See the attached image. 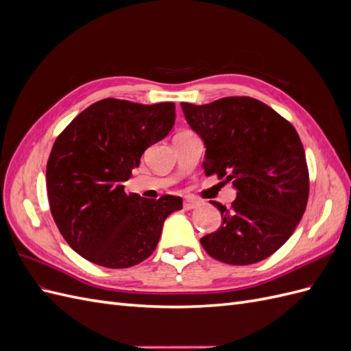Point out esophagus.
Returning <instances> with one entry per match:
<instances>
[{"instance_id":"obj_1","label":"esophagus","mask_w":351,"mask_h":351,"mask_svg":"<svg viewBox=\"0 0 351 351\" xmlns=\"http://www.w3.org/2000/svg\"><path fill=\"white\" fill-rule=\"evenodd\" d=\"M199 205V202L195 199H190V197H184L183 199V208L184 209H193Z\"/></svg>"}]
</instances>
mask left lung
Returning a JSON list of instances; mask_svg holds the SVG:
<instances>
[{
  "instance_id": "1",
  "label": "left lung",
  "mask_w": 351,
  "mask_h": 351,
  "mask_svg": "<svg viewBox=\"0 0 351 351\" xmlns=\"http://www.w3.org/2000/svg\"><path fill=\"white\" fill-rule=\"evenodd\" d=\"M187 124L206 147V176L231 182L237 196L217 231L200 239L209 256L230 265L267 259L290 239L309 197V173L294 127L249 97L205 105L182 102Z\"/></svg>"
}]
</instances>
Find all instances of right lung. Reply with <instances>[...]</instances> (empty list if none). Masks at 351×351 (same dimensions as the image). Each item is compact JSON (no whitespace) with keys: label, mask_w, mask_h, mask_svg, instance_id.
Returning <instances> with one entry per match:
<instances>
[{"label":"right lung","mask_w":351,"mask_h":351,"mask_svg":"<svg viewBox=\"0 0 351 351\" xmlns=\"http://www.w3.org/2000/svg\"><path fill=\"white\" fill-rule=\"evenodd\" d=\"M174 121V102L107 98L82 111L57 137L47 164L49 208L61 236L82 258L120 269L156 249L164 221L183 208L182 197L127 195L123 183Z\"/></svg>","instance_id":"obj_1"}]
</instances>
